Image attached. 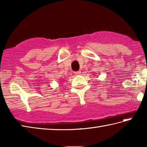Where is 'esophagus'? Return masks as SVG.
<instances>
[{
	"label": "esophagus",
	"mask_w": 147,
	"mask_h": 147,
	"mask_svg": "<svg viewBox=\"0 0 147 147\" xmlns=\"http://www.w3.org/2000/svg\"><path fill=\"white\" fill-rule=\"evenodd\" d=\"M81 73H82V72H81L80 71H76V72H74V74H75L76 76H77V75H80V74H81Z\"/></svg>",
	"instance_id": "1"
}]
</instances>
